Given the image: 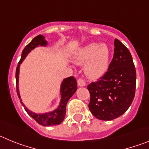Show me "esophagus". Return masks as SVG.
I'll return each mask as SVG.
<instances>
[{"label": "esophagus", "instance_id": "obj_1", "mask_svg": "<svg viewBox=\"0 0 149 149\" xmlns=\"http://www.w3.org/2000/svg\"><path fill=\"white\" fill-rule=\"evenodd\" d=\"M77 84H78L79 86H86V82L81 78H79L77 80Z\"/></svg>", "mask_w": 149, "mask_h": 149}]
</instances>
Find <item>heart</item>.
<instances>
[{
  "mask_svg": "<svg viewBox=\"0 0 149 149\" xmlns=\"http://www.w3.org/2000/svg\"><path fill=\"white\" fill-rule=\"evenodd\" d=\"M74 60L78 64L86 63L85 72L89 77L98 78L108 68L110 51L105 45L90 43L78 49Z\"/></svg>",
  "mask_w": 149,
  "mask_h": 149,
  "instance_id": "obj_1",
  "label": "heart"
}]
</instances>
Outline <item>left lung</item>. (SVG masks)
Wrapping results in <instances>:
<instances>
[{
    "mask_svg": "<svg viewBox=\"0 0 149 149\" xmlns=\"http://www.w3.org/2000/svg\"><path fill=\"white\" fill-rule=\"evenodd\" d=\"M114 46L107 72L87 86L89 110L100 120H113L125 113L135 95L136 74L132 56L118 39L114 41Z\"/></svg>",
    "mask_w": 149,
    "mask_h": 149,
    "instance_id": "left-lung-1",
    "label": "left lung"
}]
</instances>
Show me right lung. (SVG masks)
Instances as JSON below:
<instances>
[{
    "label": "right lung",
    "mask_w": 149,
    "mask_h": 149,
    "mask_svg": "<svg viewBox=\"0 0 149 149\" xmlns=\"http://www.w3.org/2000/svg\"><path fill=\"white\" fill-rule=\"evenodd\" d=\"M48 42L45 39V37L42 35H39L36 36L33 39L25 48H24L22 54V57L18 64V66L16 68V72H15V80H16V91L18 94V98L21 99L20 94H19V89H18V74H19V67L20 64L23 62L27 54L30 52L31 50L34 49L36 47L41 46H46ZM77 90V81L76 79L72 76V77H67L64 79L61 84L60 87V93H61V100L59 107L55 110L50 113L44 114H36L33 113L32 111L29 110L22 102V99L20 100V102L22 106L24 107V110H26L29 116L32 117L36 122L39 123V125L42 126H52L60 125L63 121L65 116V107L68 101L71 98L74 93Z\"/></svg>",
    "instance_id": "obj_1"
}]
</instances>
